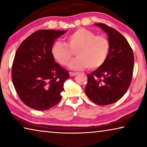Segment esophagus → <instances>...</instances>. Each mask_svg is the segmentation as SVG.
Returning <instances> with one entry per match:
<instances>
[{
	"label": "esophagus",
	"mask_w": 147,
	"mask_h": 147,
	"mask_svg": "<svg viewBox=\"0 0 147 147\" xmlns=\"http://www.w3.org/2000/svg\"><path fill=\"white\" fill-rule=\"evenodd\" d=\"M69 74H70V76L72 77V76H76V74H77V73H73V72H70V73H69Z\"/></svg>",
	"instance_id": "obj_1"
}]
</instances>
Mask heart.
<instances>
[{
	"mask_svg": "<svg viewBox=\"0 0 147 147\" xmlns=\"http://www.w3.org/2000/svg\"><path fill=\"white\" fill-rule=\"evenodd\" d=\"M67 44L56 41L52 46L53 56L62 66H67L74 55L78 58L70 65L74 70L88 67L95 69L106 61L109 51V43L105 37L96 36L89 30L80 28L66 38Z\"/></svg>",
	"mask_w": 147,
	"mask_h": 147,
	"instance_id": "1",
	"label": "heart"
}]
</instances>
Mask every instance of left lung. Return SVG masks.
<instances>
[{
    "label": "left lung",
    "mask_w": 147,
    "mask_h": 147,
    "mask_svg": "<svg viewBox=\"0 0 147 147\" xmlns=\"http://www.w3.org/2000/svg\"><path fill=\"white\" fill-rule=\"evenodd\" d=\"M108 35L109 51L106 61L88 75L85 93L98 105L115 102L123 97L130 85L134 57L128 41L115 29L103 23H96Z\"/></svg>",
    "instance_id": "left-lung-1"
}]
</instances>
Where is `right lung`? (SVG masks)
I'll return each mask as SVG.
<instances>
[{
  "label": "right lung",
  "mask_w": 147,
  "mask_h": 147,
  "mask_svg": "<svg viewBox=\"0 0 147 147\" xmlns=\"http://www.w3.org/2000/svg\"><path fill=\"white\" fill-rule=\"evenodd\" d=\"M67 30H39L22 42L12 65L11 78L19 97L36 110H46L61 98L69 71L54 61V40Z\"/></svg>",
  "instance_id": "1"
}]
</instances>
